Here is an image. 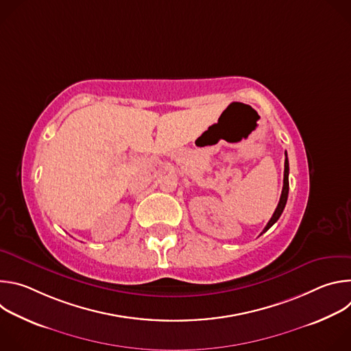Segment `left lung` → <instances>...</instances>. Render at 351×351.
<instances>
[{
	"label": "left lung",
	"mask_w": 351,
	"mask_h": 351,
	"mask_svg": "<svg viewBox=\"0 0 351 351\" xmlns=\"http://www.w3.org/2000/svg\"><path fill=\"white\" fill-rule=\"evenodd\" d=\"M285 156H286V158H285V173H283V189H282V194H280V199H279V204H278V207H276V210H275V213H274V215H272V218L269 219V222L267 223V226L264 228V230H263V233H265L278 219H279V217L282 215V213H283V210H285V206H286V202H287V195H289V161H287V154L285 153ZM261 233V234H263Z\"/></svg>",
	"instance_id": "1"
}]
</instances>
